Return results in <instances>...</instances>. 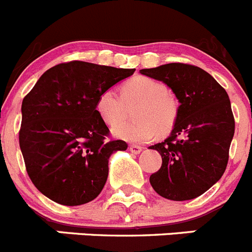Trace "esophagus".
<instances>
[{"instance_id":"34e87169","label":"esophagus","mask_w":252,"mask_h":252,"mask_svg":"<svg viewBox=\"0 0 252 252\" xmlns=\"http://www.w3.org/2000/svg\"><path fill=\"white\" fill-rule=\"evenodd\" d=\"M129 151L133 154H139L140 152H142V147L137 146V144H131V146L129 147Z\"/></svg>"}]
</instances>
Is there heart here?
I'll return each instance as SVG.
<instances>
[{
    "label": "heart",
    "mask_w": 252,
    "mask_h": 252,
    "mask_svg": "<svg viewBox=\"0 0 252 252\" xmlns=\"http://www.w3.org/2000/svg\"><path fill=\"white\" fill-rule=\"evenodd\" d=\"M122 96L106 89L96 99V112L106 124L113 126L124 117L126 104L138 103L135 121L121 122L113 126V134L130 143H144L156 135H167L176 126L180 104L162 81L148 76H134L122 85Z\"/></svg>",
    "instance_id": "heart-1"
}]
</instances>
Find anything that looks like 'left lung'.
<instances>
[{"instance_id": "left-lung-1", "label": "left lung", "mask_w": 252, "mask_h": 252, "mask_svg": "<svg viewBox=\"0 0 252 252\" xmlns=\"http://www.w3.org/2000/svg\"><path fill=\"white\" fill-rule=\"evenodd\" d=\"M140 74L164 83L180 103L169 137L149 147L162 157V167L149 182L167 199L196 198L219 182L227 165L235 133L230 98L208 72L193 65L172 63Z\"/></svg>"}]
</instances>
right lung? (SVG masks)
I'll list each match as a JSON object with an SVG mask.
<instances>
[{
    "label": "right lung",
    "instance_id": "1",
    "mask_svg": "<svg viewBox=\"0 0 252 252\" xmlns=\"http://www.w3.org/2000/svg\"><path fill=\"white\" fill-rule=\"evenodd\" d=\"M134 71L71 61L45 71L25 96L20 148L29 177L47 198L79 206L99 196L110 156L128 144L106 139L96 99Z\"/></svg>",
    "mask_w": 252,
    "mask_h": 252
}]
</instances>
